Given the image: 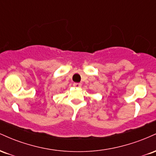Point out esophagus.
<instances>
[{
  "instance_id": "34e87169",
  "label": "esophagus",
  "mask_w": 156,
  "mask_h": 156,
  "mask_svg": "<svg viewBox=\"0 0 156 156\" xmlns=\"http://www.w3.org/2000/svg\"><path fill=\"white\" fill-rule=\"evenodd\" d=\"M82 84L80 83H73V86H74L75 87H77V88H79V87H81Z\"/></svg>"
}]
</instances>
